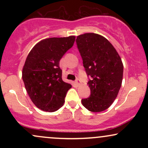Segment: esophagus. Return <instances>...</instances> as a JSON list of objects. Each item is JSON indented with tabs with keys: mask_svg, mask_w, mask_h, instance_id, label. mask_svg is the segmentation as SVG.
I'll return each instance as SVG.
<instances>
[{
	"mask_svg": "<svg viewBox=\"0 0 148 148\" xmlns=\"http://www.w3.org/2000/svg\"><path fill=\"white\" fill-rule=\"evenodd\" d=\"M75 84L76 85V86H80V81H79V79H76V81H75Z\"/></svg>",
	"mask_w": 148,
	"mask_h": 148,
	"instance_id": "obj_1",
	"label": "esophagus"
}]
</instances>
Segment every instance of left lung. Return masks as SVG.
Masks as SVG:
<instances>
[{"instance_id": "1", "label": "left lung", "mask_w": 148, "mask_h": 148, "mask_svg": "<svg viewBox=\"0 0 148 148\" xmlns=\"http://www.w3.org/2000/svg\"><path fill=\"white\" fill-rule=\"evenodd\" d=\"M76 45L88 76L90 96L81 100L91 112H101L113 103L120 90L123 77L121 58L111 42L96 33L76 37Z\"/></svg>"}]
</instances>
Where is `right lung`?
<instances>
[{
	"instance_id": "right-lung-1",
	"label": "right lung",
	"mask_w": 148,
	"mask_h": 148,
	"mask_svg": "<svg viewBox=\"0 0 148 148\" xmlns=\"http://www.w3.org/2000/svg\"><path fill=\"white\" fill-rule=\"evenodd\" d=\"M75 36L42 40L31 49L22 70V79L30 99L37 108L54 112L62 106L72 85L62 79L60 59L75 41Z\"/></svg>"
}]
</instances>
